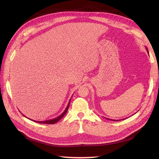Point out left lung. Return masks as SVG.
<instances>
[{"mask_svg": "<svg viewBox=\"0 0 159 159\" xmlns=\"http://www.w3.org/2000/svg\"><path fill=\"white\" fill-rule=\"evenodd\" d=\"M146 50H147V52L148 53V49H147V48L146 47ZM106 119H109V120H112V121H120V120H115V119H108V118H106Z\"/></svg>", "mask_w": 159, "mask_h": 159, "instance_id": "8db88e82", "label": "left lung"}]
</instances>
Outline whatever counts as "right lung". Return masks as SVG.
I'll use <instances>...</instances> for the list:
<instances>
[{
  "label": "right lung",
  "instance_id": "obj_1",
  "mask_svg": "<svg viewBox=\"0 0 159 159\" xmlns=\"http://www.w3.org/2000/svg\"><path fill=\"white\" fill-rule=\"evenodd\" d=\"M70 101H71V98H70V102H69L68 105H67L66 108L65 110L64 111V112L62 113L61 115H60L58 117H56V118H54V119H49V120H46V121H35V120L30 119L28 118V117H27V118L29 119L30 120H32V121H34V122H36V123H43V124H54V123H57V121H59L60 120L66 115V113H67V111H68V109L69 105H70ZM24 116H25V115H24ZM25 117H26V116H25Z\"/></svg>",
  "mask_w": 159,
  "mask_h": 159
}]
</instances>
